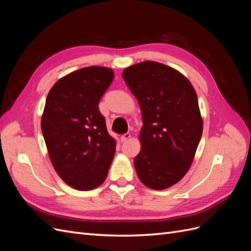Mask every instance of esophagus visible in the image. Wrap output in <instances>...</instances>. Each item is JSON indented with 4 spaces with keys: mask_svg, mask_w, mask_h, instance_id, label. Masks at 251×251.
I'll list each match as a JSON object with an SVG mask.
<instances>
[{
    "mask_svg": "<svg viewBox=\"0 0 251 251\" xmlns=\"http://www.w3.org/2000/svg\"><path fill=\"white\" fill-rule=\"evenodd\" d=\"M130 138H131V134L130 133H126V134H124L123 136H121L120 139H121V141H123V142H126Z\"/></svg>",
    "mask_w": 251,
    "mask_h": 251,
    "instance_id": "esophagus-1",
    "label": "esophagus"
}]
</instances>
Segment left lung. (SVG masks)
<instances>
[{"label":"left lung","instance_id":"8db88e82","mask_svg":"<svg viewBox=\"0 0 251 251\" xmlns=\"http://www.w3.org/2000/svg\"><path fill=\"white\" fill-rule=\"evenodd\" d=\"M123 77L142 114L141 150L134 159L138 178L150 188H168L191 168L201 139L196 91L184 75L151 60L126 68Z\"/></svg>","mask_w":251,"mask_h":251}]
</instances>
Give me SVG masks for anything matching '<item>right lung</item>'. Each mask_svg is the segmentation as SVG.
I'll list each match as a JSON object with an SVG mask.
<instances>
[{
  "mask_svg": "<svg viewBox=\"0 0 251 251\" xmlns=\"http://www.w3.org/2000/svg\"><path fill=\"white\" fill-rule=\"evenodd\" d=\"M113 77L109 68H81L58 79L47 96L41 126L50 160L78 191L100 186L115 155L116 141L98 110Z\"/></svg>",
  "mask_w": 251,
  "mask_h": 251,
  "instance_id": "1",
  "label": "right lung"
}]
</instances>
